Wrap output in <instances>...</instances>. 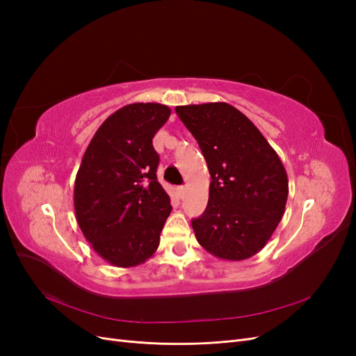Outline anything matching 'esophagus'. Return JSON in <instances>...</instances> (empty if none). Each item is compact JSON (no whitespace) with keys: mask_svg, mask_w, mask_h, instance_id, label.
<instances>
[{"mask_svg":"<svg viewBox=\"0 0 356 356\" xmlns=\"http://www.w3.org/2000/svg\"><path fill=\"white\" fill-rule=\"evenodd\" d=\"M177 193H178L179 197H182V196H184V193H186V187H184V186H179V187L177 188Z\"/></svg>","mask_w":356,"mask_h":356,"instance_id":"obj_1","label":"esophagus"}]
</instances>
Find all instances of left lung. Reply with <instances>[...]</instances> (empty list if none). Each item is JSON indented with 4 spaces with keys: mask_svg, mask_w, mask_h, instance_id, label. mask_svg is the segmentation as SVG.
Here are the masks:
<instances>
[{
    "mask_svg": "<svg viewBox=\"0 0 356 356\" xmlns=\"http://www.w3.org/2000/svg\"><path fill=\"white\" fill-rule=\"evenodd\" d=\"M181 122L197 141L211 174L208 207L191 220L197 242L229 261L260 252L282 220L288 178L255 124L225 102L182 105Z\"/></svg>",
    "mask_w": 356,
    "mask_h": 356,
    "instance_id": "left-lung-1",
    "label": "left lung"
}]
</instances>
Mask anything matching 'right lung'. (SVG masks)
Listing matches in <instances>:
<instances>
[{"label": "right lung", "instance_id": "1", "mask_svg": "<svg viewBox=\"0 0 356 356\" xmlns=\"http://www.w3.org/2000/svg\"><path fill=\"white\" fill-rule=\"evenodd\" d=\"M170 115L161 104L136 102L99 126L75 177L74 208L84 238L115 267L145 263L172 211L157 181L153 138Z\"/></svg>", "mask_w": 356, "mask_h": 356}]
</instances>
